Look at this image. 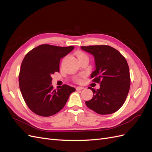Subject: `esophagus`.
I'll return each mask as SVG.
<instances>
[{
  "label": "esophagus",
  "instance_id": "obj_1",
  "mask_svg": "<svg viewBox=\"0 0 152 152\" xmlns=\"http://www.w3.org/2000/svg\"><path fill=\"white\" fill-rule=\"evenodd\" d=\"M84 87H76V90H82V89H84Z\"/></svg>",
  "mask_w": 152,
  "mask_h": 152
}]
</instances>
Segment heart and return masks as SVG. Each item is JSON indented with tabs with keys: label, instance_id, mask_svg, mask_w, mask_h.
I'll list each match as a JSON object with an SVG mask.
<instances>
[{
	"label": "heart",
	"instance_id": "b5f03b06",
	"mask_svg": "<svg viewBox=\"0 0 152 152\" xmlns=\"http://www.w3.org/2000/svg\"><path fill=\"white\" fill-rule=\"evenodd\" d=\"M76 56L77 57L78 59H80L82 58H84V57H87V55L83 53V52H80V51H79V52H77L76 53Z\"/></svg>",
	"mask_w": 152,
	"mask_h": 152
}]
</instances>
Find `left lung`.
<instances>
[{
  "label": "left lung",
  "mask_w": 152,
  "mask_h": 152,
  "mask_svg": "<svg viewBox=\"0 0 152 152\" xmlns=\"http://www.w3.org/2000/svg\"><path fill=\"white\" fill-rule=\"evenodd\" d=\"M94 58L95 70L91 77L100 84L99 89L89 87L93 97L86 102L87 107L101 115L111 114L121 108L129 91L131 79L126 59L108 45L82 46Z\"/></svg>",
  "instance_id": "left-lung-1"
}]
</instances>
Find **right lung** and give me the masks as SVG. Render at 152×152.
Instances as JSON below:
<instances>
[{"label": "right lung", "mask_w": 152, "mask_h": 152, "mask_svg": "<svg viewBox=\"0 0 152 152\" xmlns=\"http://www.w3.org/2000/svg\"><path fill=\"white\" fill-rule=\"evenodd\" d=\"M75 48L42 44L27 54L22 61L19 84L26 104L40 116L49 117L64 107L75 88L68 85L54 89L50 77L59 72L61 59Z\"/></svg>", "instance_id": "right-lung-1"}]
</instances>
